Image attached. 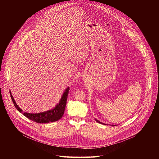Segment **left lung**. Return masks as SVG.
Here are the masks:
<instances>
[{
    "instance_id": "8db88e82",
    "label": "left lung",
    "mask_w": 159,
    "mask_h": 159,
    "mask_svg": "<svg viewBox=\"0 0 159 159\" xmlns=\"http://www.w3.org/2000/svg\"><path fill=\"white\" fill-rule=\"evenodd\" d=\"M95 120H96V121H97V122H98V123H101V122H100V121H99V120H97V119H95ZM101 124H102V123H101ZM113 126H114V125H113ZM114 126H116V125H114Z\"/></svg>"
}]
</instances>
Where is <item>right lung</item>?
<instances>
[{"label":"right lung","mask_w":159,"mask_h":159,"mask_svg":"<svg viewBox=\"0 0 159 159\" xmlns=\"http://www.w3.org/2000/svg\"><path fill=\"white\" fill-rule=\"evenodd\" d=\"M69 87L66 89L61 98V100L59 101V103H57V105L53 109L39 113H29L27 112H23V110L16 103L10 91V94L13 101V103L18 111L23 114L24 116H25L27 118L32 120V121L40 124H46L57 121L59 120L61 118H62L63 114L64 113L66 106L67 104V100L69 93Z\"/></svg>","instance_id":"1"}]
</instances>
